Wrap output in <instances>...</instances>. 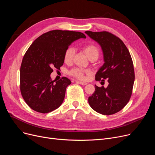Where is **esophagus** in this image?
Returning <instances> with one entry per match:
<instances>
[{
    "instance_id": "esophagus-1",
    "label": "esophagus",
    "mask_w": 155,
    "mask_h": 155,
    "mask_svg": "<svg viewBox=\"0 0 155 155\" xmlns=\"http://www.w3.org/2000/svg\"><path fill=\"white\" fill-rule=\"evenodd\" d=\"M76 83H79V84H81V85H86V84H87V83L83 82V81H76Z\"/></svg>"
}]
</instances>
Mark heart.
Instances as JSON below:
<instances>
[{
  "label": "heart",
  "mask_w": 155,
  "mask_h": 155,
  "mask_svg": "<svg viewBox=\"0 0 155 155\" xmlns=\"http://www.w3.org/2000/svg\"><path fill=\"white\" fill-rule=\"evenodd\" d=\"M83 50L86 55L90 58L92 57L98 58L100 55V49L94 44H88L83 47ZM75 54V49L72 47H68L65 50L64 55V60L66 64H70L72 62V59ZM91 73L89 69H83L80 68H74L70 71L69 74L72 76L77 79L84 80L86 79V74Z\"/></svg>",
  "instance_id": "1"
}]
</instances>
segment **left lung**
<instances>
[{
	"instance_id": "left-lung-1",
	"label": "left lung",
	"mask_w": 155,
	"mask_h": 155,
	"mask_svg": "<svg viewBox=\"0 0 155 155\" xmlns=\"http://www.w3.org/2000/svg\"><path fill=\"white\" fill-rule=\"evenodd\" d=\"M85 33L97 41L104 53L105 63L95 75L97 81H105L108 85L98 87L88 98L90 107L103 115H112L120 110L129 102L132 93L135 74L129 51L124 42L108 31Z\"/></svg>"
}]
</instances>
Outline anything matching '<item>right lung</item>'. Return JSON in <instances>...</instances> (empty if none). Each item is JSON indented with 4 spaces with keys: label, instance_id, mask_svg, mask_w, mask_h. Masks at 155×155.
Listing matches in <instances>:
<instances>
[{
    "label": "right lung",
    "instance_id": "obj_1",
    "mask_svg": "<svg viewBox=\"0 0 155 155\" xmlns=\"http://www.w3.org/2000/svg\"><path fill=\"white\" fill-rule=\"evenodd\" d=\"M84 33L51 30L36 38L28 48L20 68V91L27 105L36 112L46 114L59 107L71 83L66 77L55 83L50 78L53 69H60L65 50Z\"/></svg>",
    "mask_w": 155,
    "mask_h": 155
}]
</instances>
